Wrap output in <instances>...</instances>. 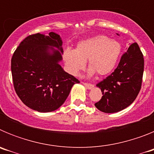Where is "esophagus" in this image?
Here are the masks:
<instances>
[{
	"mask_svg": "<svg viewBox=\"0 0 154 154\" xmlns=\"http://www.w3.org/2000/svg\"><path fill=\"white\" fill-rule=\"evenodd\" d=\"M83 85H85V87L87 89H92L94 88V85L92 84L89 83H83Z\"/></svg>",
	"mask_w": 154,
	"mask_h": 154,
	"instance_id": "34e87169",
	"label": "esophagus"
}]
</instances>
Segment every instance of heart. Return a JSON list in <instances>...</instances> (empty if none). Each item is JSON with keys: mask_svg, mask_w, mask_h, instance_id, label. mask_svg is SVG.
Returning a JSON list of instances; mask_svg holds the SVG:
<instances>
[{"mask_svg": "<svg viewBox=\"0 0 154 154\" xmlns=\"http://www.w3.org/2000/svg\"><path fill=\"white\" fill-rule=\"evenodd\" d=\"M122 46L119 42L110 40L105 35H97L79 42L75 50L66 49L63 59L66 69L74 76H78L88 60L89 77L98 73L104 76L112 72L120 56Z\"/></svg>", "mask_w": 154, "mask_h": 154, "instance_id": "obj_1", "label": "heart"}]
</instances>
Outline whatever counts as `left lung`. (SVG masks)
<instances>
[{
	"label": "left lung",
	"mask_w": 154,
	"mask_h": 154,
	"mask_svg": "<svg viewBox=\"0 0 154 154\" xmlns=\"http://www.w3.org/2000/svg\"><path fill=\"white\" fill-rule=\"evenodd\" d=\"M143 68V55L138 45L133 43L113 72L96 85L103 96L95 106L106 113L119 112L129 106L141 89Z\"/></svg>",
	"instance_id": "left-lung-1"
}]
</instances>
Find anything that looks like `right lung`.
Wrapping results in <instances>:
<instances>
[{
	"instance_id": "1",
	"label": "right lung",
	"mask_w": 154,
	"mask_h": 154,
	"mask_svg": "<svg viewBox=\"0 0 154 154\" xmlns=\"http://www.w3.org/2000/svg\"><path fill=\"white\" fill-rule=\"evenodd\" d=\"M62 40L58 34L29 35L11 58L14 87L24 105L39 112H52L65 103L77 79L61 66Z\"/></svg>"
}]
</instances>
